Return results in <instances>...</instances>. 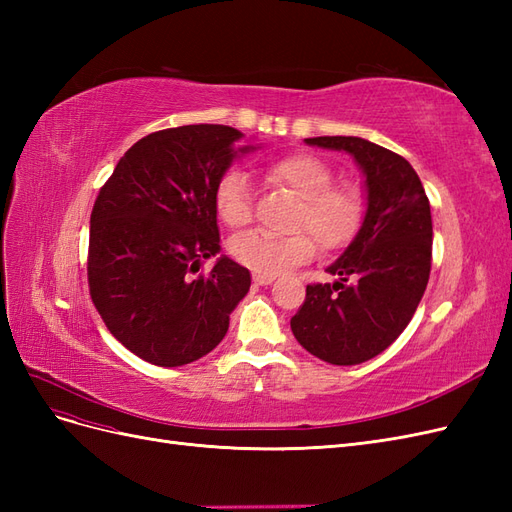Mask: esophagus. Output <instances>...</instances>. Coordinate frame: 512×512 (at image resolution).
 <instances>
[{
	"instance_id": "esophagus-1",
	"label": "esophagus",
	"mask_w": 512,
	"mask_h": 512,
	"mask_svg": "<svg viewBox=\"0 0 512 512\" xmlns=\"http://www.w3.org/2000/svg\"><path fill=\"white\" fill-rule=\"evenodd\" d=\"M275 280V275H254L256 286H269Z\"/></svg>"
}]
</instances>
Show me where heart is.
Listing matches in <instances>:
<instances>
[{
	"label": "heart",
	"instance_id": "b5f03b06",
	"mask_svg": "<svg viewBox=\"0 0 512 512\" xmlns=\"http://www.w3.org/2000/svg\"><path fill=\"white\" fill-rule=\"evenodd\" d=\"M262 177L299 198L292 213L288 237L245 232L228 243V252L239 265L258 275H280L312 260L322 250L337 252L348 247L365 220V194L354 183H335L333 166L314 153H288L262 168ZM213 209L218 220L239 230L252 222V183L241 170H228L213 190Z\"/></svg>",
	"mask_w": 512,
	"mask_h": 512
}]
</instances>
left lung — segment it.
I'll return each mask as SVG.
<instances>
[{"label": "left lung", "mask_w": 512, "mask_h": 512, "mask_svg": "<svg viewBox=\"0 0 512 512\" xmlns=\"http://www.w3.org/2000/svg\"><path fill=\"white\" fill-rule=\"evenodd\" d=\"M305 143L348 151L367 181L359 235L327 269L335 284H309L292 316L297 342L331 365H359L389 348L408 327L431 271V211L416 170L399 153L359 136Z\"/></svg>", "instance_id": "1"}]
</instances>
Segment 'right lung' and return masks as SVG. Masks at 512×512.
Here are the masks:
<instances>
[{"label": "right lung", "mask_w": 512, "mask_h": 512, "mask_svg": "<svg viewBox=\"0 0 512 512\" xmlns=\"http://www.w3.org/2000/svg\"><path fill=\"white\" fill-rule=\"evenodd\" d=\"M237 138L213 123L153 132L117 162L91 211V301L115 339L151 365L211 352L250 290V271L226 256L200 271L220 252L213 190Z\"/></svg>", "instance_id": "add662e5"}]
</instances>
